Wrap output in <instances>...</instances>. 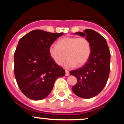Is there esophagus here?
Masks as SVG:
<instances>
[{
	"label": "esophagus",
	"instance_id": "esophagus-1",
	"mask_svg": "<svg viewBox=\"0 0 124 124\" xmlns=\"http://www.w3.org/2000/svg\"><path fill=\"white\" fill-rule=\"evenodd\" d=\"M69 71L68 70H65V76H69Z\"/></svg>",
	"mask_w": 124,
	"mask_h": 124
}]
</instances>
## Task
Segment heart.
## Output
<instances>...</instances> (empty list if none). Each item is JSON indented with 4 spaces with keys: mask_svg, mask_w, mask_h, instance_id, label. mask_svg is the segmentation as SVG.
<instances>
[{
    "mask_svg": "<svg viewBox=\"0 0 124 124\" xmlns=\"http://www.w3.org/2000/svg\"><path fill=\"white\" fill-rule=\"evenodd\" d=\"M92 51L89 41L86 38L66 37L58 41V45L52 44L48 52L52 60L58 65H62L66 56L68 58L64 66L72 68L83 66L89 60Z\"/></svg>",
    "mask_w": 124,
    "mask_h": 124,
    "instance_id": "1",
    "label": "heart"
}]
</instances>
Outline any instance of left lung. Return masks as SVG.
<instances>
[{
	"instance_id": "8db88e82",
	"label": "left lung",
	"mask_w": 124,
	"mask_h": 124,
	"mask_svg": "<svg viewBox=\"0 0 124 124\" xmlns=\"http://www.w3.org/2000/svg\"><path fill=\"white\" fill-rule=\"evenodd\" d=\"M89 41L92 51L89 60L82 68L72 70L70 75L78 79L72 87L73 93L81 98L90 99L103 90L109 77L110 70V52L104 38L96 31L86 29L77 32Z\"/></svg>"
}]
</instances>
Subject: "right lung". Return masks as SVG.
I'll return each mask as SVG.
<instances>
[{
  "label": "right lung",
  "instance_id": "obj_1",
  "mask_svg": "<svg viewBox=\"0 0 124 124\" xmlns=\"http://www.w3.org/2000/svg\"><path fill=\"white\" fill-rule=\"evenodd\" d=\"M62 34L35 30L18 41L14 55L15 75L20 90L30 99L46 98L55 80L65 75L48 52L49 46Z\"/></svg>",
  "mask_w": 124,
  "mask_h": 124
}]
</instances>
